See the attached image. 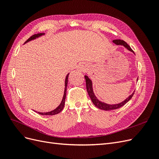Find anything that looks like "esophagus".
I'll use <instances>...</instances> for the list:
<instances>
[{"instance_id":"esophagus-1","label":"esophagus","mask_w":159,"mask_h":159,"mask_svg":"<svg viewBox=\"0 0 159 159\" xmlns=\"http://www.w3.org/2000/svg\"><path fill=\"white\" fill-rule=\"evenodd\" d=\"M81 69H82V68H81V69H80V70H81Z\"/></svg>"}]
</instances>
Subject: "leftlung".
I'll list each match as a JSON object with an SVG mask.
<instances>
[{"label":"left lung","mask_w":159,"mask_h":159,"mask_svg":"<svg viewBox=\"0 0 159 159\" xmlns=\"http://www.w3.org/2000/svg\"><path fill=\"white\" fill-rule=\"evenodd\" d=\"M113 42L115 43V44H117V45L124 46L129 51L133 52L134 53L133 50L131 48V47H130L128 45L127 43L125 42L124 40H114ZM85 82H86V89H87V91H88V94L89 95V97H90L91 101H92L93 103L95 105V106H96L98 108H99L100 109L105 110V111H109V110L117 109H119L120 107H121L122 106H123L125 104H126L129 102V101L132 98V97H133L134 93V92L131 95H130L129 97H128L124 101V102L120 103L119 104L109 105V104L105 103L103 102H100V101L98 100L97 99V98L95 97V95H94V93H93V91L92 82H91V80L89 79V78H88L87 75H85Z\"/></svg>","instance_id":"1"}]
</instances>
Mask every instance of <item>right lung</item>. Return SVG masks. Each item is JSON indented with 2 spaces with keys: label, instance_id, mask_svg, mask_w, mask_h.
Instances as JSON below:
<instances>
[{
  "label": "right lung",
  "instance_id": "add662e5",
  "mask_svg": "<svg viewBox=\"0 0 159 159\" xmlns=\"http://www.w3.org/2000/svg\"><path fill=\"white\" fill-rule=\"evenodd\" d=\"M44 33H38V34H34L32 36H30L29 38H28V39L25 42V43L29 42V41H30L32 40L35 39V38H38L39 36H40L42 35H44ZM68 75H69V74L67 75L66 78V81H65V86H66V87H65V90H64V97H63V99H62V101H61L60 105L56 109L52 111H50V112H48V113H40V112H38V113L40 114V115H54L59 113L61 111L62 109H63V108L64 107V104H65V99H66V97L67 85H68Z\"/></svg>",
  "mask_w": 159,
  "mask_h": 159
}]
</instances>
